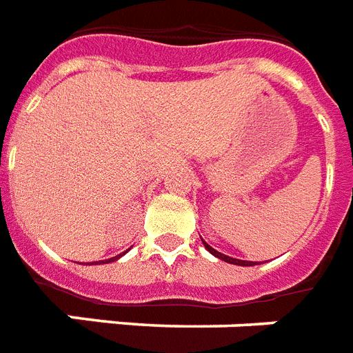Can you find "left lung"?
I'll list each match as a JSON object with an SVG mask.
<instances>
[{"label":"left lung","instance_id":"left-lung-1","mask_svg":"<svg viewBox=\"0 0 353 353\" xmlns=\"http://www.w3.org/2000/svg\"><path fill=\"white\" fill-rule=\"evenodd\" d=\"M202 244H204V248H205V250H208V252L211 253V255H215L216 259H221V261L230 262V264H236V266H255V262H252V261H241V259H233V256L224 255V253L216 252L215 248H211L210 244H208V242H205V241H202Z\"/></svg>","mask_w":353,"mask_h":353}]
</instances>
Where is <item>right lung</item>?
I'll return each mask as SVG.
<instances>
[{
  "instance_id": "right-lung-1",
  "label": "right lung",
  "mask_w": 353,
  "mask_h": 353,
  "mask_svg": "<svg viewBox=\"0 0 353 353\" xmlns=\"http://www.w3.org/2000/svg\"><path fill=\"white\" fill-rule=\"evenodd\" d=\"M129 252V250H128ZM128 252H123V253H120V255H117V256H111V259H105V261H100V264H109V262H114V261H118V259H120V256L122 255H125V253ZM94 264H98V262H94Z\"/></svg>"
}]
</instances>
